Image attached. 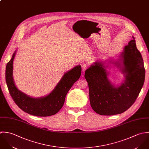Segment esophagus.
Listing matches in <instances>:
<instances>
[{"label": "esophagus", "instance_id": "34e87169", "mask_svg": "<svg viewBox=\"0 0 149 149\" xmlns=\"http://www.w3.org/2000/svg\"><path fill=\"white\" fill-rule=\"evenodd\" d=\"M88 68V65L86 64H83L82 65V71H85Z\"/></svg>", "mask_w": 149, "mask_h": 149}]
</instances>
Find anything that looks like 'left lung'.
Instances as JSON below:
<instances>
[{"label": "left lung", "instance_id": "obj_1", "mask_svg": "<svg viewBox=\"0 0 149 149\" xmlns=\"http://www.w3.org/2000/svg\"><path fill=\"white\" fill-rule=\"evenodd\" d=\"M124 47L120 61L114 63L124 75V81L115 86L108 79L109 72L104 63L95 61L85 73L89 89L92 109L101 115L120 114L129 109L136 100L145 78V70L141 54L135 38Z\"/></svg>", "mask_w": 149, "mask_h": 149}]
</instances>
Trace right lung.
<instances>
[{
	"mask_svg": "<svg viewBox=\"0 0 149 149\" xmlns=\"http://www.w3.org/2000/svg\"><path fill=\"white\" fill-rule=\"evenodd\" d=\"M16 51L6 68V81L10 94L15 104L23 111L31 115L46 117L54 115L63 107L66 94L81 75V66H75L64 73L55 89L48 95L33 98L24 93L16 87L13 77V61Z\"/></svg>",
	"mask_w": 149,
	"mask_h": 149,
	"instance_id": "1",
	"label": "right lung"
}]
</instances>
